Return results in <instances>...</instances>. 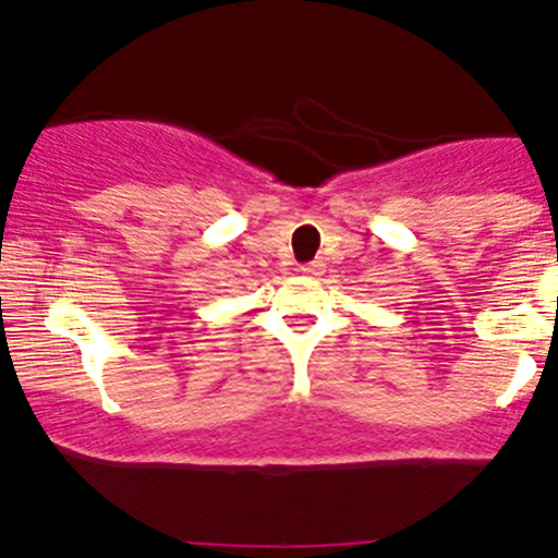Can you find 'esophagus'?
I'll list each match as a JSON object with an SVG mask.
<instances>
[{
  "label": "esophagus",
  "instance_id": "obj_1",
  "mask_svg": "<svg viewBox=\"0 0 558 558\" xmlns=\"http://www.w3.org/2000/svg\"><path fill=\"white\" fill-rule=\"evenodd\" d=\"M299 272L306 275V278H319L325 272V265L323 262H310V265H301Z\"/></svg>",
  "mask_w": 558,
  "mask_h": 558
}]
</instances>
